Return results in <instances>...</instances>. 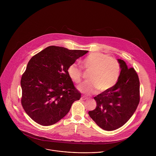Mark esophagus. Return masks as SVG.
<instances>
[{"label": "esophagus", "instance_id": "esophagus-1", "mask_svg": "<svg viewBox=\"0 0 156 156\" xmlns=\"http://www.w3.org/2000/svg\"><path fill=\"white\" fill-rule=\"evenodd\" d=\"M81 100H83V101H84V100H86V99H87V98H86V97H85V96H81Z\"/></svg>", "mask_w": 156, "mask_h": 156}]
</instances>
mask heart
Listing matches in <instances>:
<instances>
[{"instance_id":"heart-1","label":"heart","mask_w":156,"mask_h":156,"mask_svg":"<svg viewBox=\"0 0 156 156\" xmlns=\"http://www.w3.org/2000/svg\"><path fill=\"white\" fill-rule=\"evenodd\" d=\"M83 65L86 70L91 72L88 75L89 80L82 83L77 87L82 93L91 94L97 90L98 93H105L112 88L119 80L120 64L116 59L107 54L91 53L83 60ZM67 73L73 82L79 83L81 81L82 72L76 63L69 66Z\"/></svg>"}]
</instances>
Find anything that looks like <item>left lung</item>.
<instances>
[{"instance_id":"8db88e82","label":"left lung","mask_w":156,"mask_h":156,"mask_svg":"<svg viewBox=\"0 0 156 156\" xmlns=\"http://www.w3.org/2000/svg\"><path fill=\"white\" fill-rule=\"evenodd\" d=\"M120 73L115 85L94 98L97 105L88 114L102 129L112 131L125 124L135 113L140 102V81L133 68L117 59Z\"/></svg>"}]
</instances>
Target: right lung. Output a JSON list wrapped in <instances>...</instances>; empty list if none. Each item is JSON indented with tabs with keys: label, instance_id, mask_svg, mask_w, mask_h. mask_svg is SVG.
Instances as JSON below:
<instances>
[{
	"label": "right lung",
	"instance_id": "right-lung-1",
	"mask_svg": "<svg viewBox=\"0 0 156 156\" xmlns=\"http://www.w3.org/2000/svg\"><path fill=\"white\" fill-rule=\"evenodd\" d=\"M87 52L51 46L30 59L21 86L22 106L32 120L49 126L68 114L81 93L69 76L67 69Z\"/></svg>",
	"mask_w": 156,
	"mask_h": 156
}]
</instances>
